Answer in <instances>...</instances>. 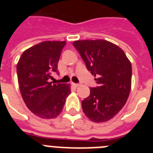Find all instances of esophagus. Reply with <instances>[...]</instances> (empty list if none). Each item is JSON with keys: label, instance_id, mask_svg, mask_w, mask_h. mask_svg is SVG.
Returning a JSON list of instances; mask_svg holds the SVG:
<instances>
[{"label": "esophagus", "instance_id": "esophagus-1", "mask_svg": "<svg viewBox=\"0 0 153 153\" xmlns=\"http://www.w3.org/2000/svg\"><path fill=\"white\" fill-rule=\"evenodd\" d=\"M73 85H74V87H76V88H77V87H79V86H80L79 83H73Z\"/></svg>", "mask_w": 153, "mask_h": 153}]
</instances>
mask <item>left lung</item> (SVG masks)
I'll use <instances>...</instances> for the list:
<instances>
[{
    "mask_svg": "<svg viewBox=\"0 0 153 153\" xmlns=\"http://www.w3.org/2000/svg\"><path fill=\"white\" fill-rule=\"evenodd\" d=\"M73 44L99 85L90 88V95L82 101L83 113L93 122H106L122 109L129 97L131 62L119 46L107 40H76Z\"/></svg>",
    "mask_w": 153,
    "mask_h": 153,
    "instance_id": "1",
    "label": "left lung"
}]
</instances>
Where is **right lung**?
I'll list each match as a JSON object with an SVG mask.
<instances>
[{"mask_svg":"<svg viewBox=\"0 0 153 153\" xmlns=\"http://www.w3.org/2000/svg\"><path fill=\"white\" fill-rule=\"evenodd\" d=\"M66 41H43L21 54L17 64L18 84L24 102L42 119L57 117L70 94L69 83L50 82L57 72L58 62Z\"/></svg>","mask_w":153,"mask_h":153,"instance_id":"right-lung-1","label":"right lung"}]
</instances>
